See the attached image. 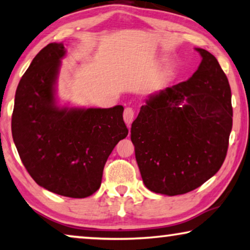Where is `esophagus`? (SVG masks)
<instances>
[{
  "mask_svg": "<svg viewBox=\"0 0 250 250\" xmlns=\"http://www.w3.org/2000/svg\"><path fill=\"white\" fill-rule=\"evenodd\" d=\"M134 109L133 108H131V107H127V108H125V110H124V115H123V116H124V121H125V123H126V125L127 126H129L132 124V122H133V119H134Z\"/></svg>",
  "mask_w": 250,
  "mask_h": 250,
  "instance_id": "34e87169",
  "label": "esophagus"
}]
</instances>
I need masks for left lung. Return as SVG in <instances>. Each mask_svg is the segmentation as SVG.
Segmentation results:
<instances>
[{
  "instance_id": "8db88e82",
  "label": "left lung",
  "mask_w": 250,
  "mask_h": 250,
  "mask_svg": "<svg viewBox=\"0 0 250 250\" xmlns=\"http://www.w3.org/2000/svg\"><path fill=\"white\" fill-rule=\"evenodd\" d=\"M195 49L202 56L196 72L150 95L131 128L144 185L169 196L194 190L219 171L232 128L227 75L211 53Z\"/></svg>"
}]
</instances>
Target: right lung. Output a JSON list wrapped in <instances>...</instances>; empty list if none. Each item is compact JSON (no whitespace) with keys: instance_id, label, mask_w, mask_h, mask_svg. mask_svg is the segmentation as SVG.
<instances>
[{"instance_id":"1","label":"right lung","mask_w":250,"mask_h":250,"mask_svg":"<svg viewBox=\"0 0 250 250\" xmlns=\"http://www.w3.org/2000/svg\"><path fill=\"white\" fill-rule=\"evenodd\" d=\"M63 44L44 47L18 84L12 136L21 161L39 186L66 197L84 198L99 189L104 164L128 134L123 111L60 107L56 80Z\"/></svg>"}]
</instances>
